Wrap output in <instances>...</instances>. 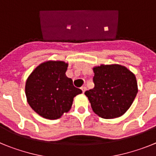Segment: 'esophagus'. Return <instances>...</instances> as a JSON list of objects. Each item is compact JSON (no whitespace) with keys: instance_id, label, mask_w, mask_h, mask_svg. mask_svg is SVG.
Segmentation results:
<instances>
[{"instance_id":"1","label":"esophagus","mask_w":156,"mask_h":156,"mask_svg":"<svg viewBox=\"0 0 156 156\" xmlns=\"http://www.w3.org/2000/svg\"><path fill=\"white\" fill-rule=\"evenodd\" d=\"M81 90H82L83 93H84V92L86 91V90H87V87H81Z\"/></svg>"}]
</instances>
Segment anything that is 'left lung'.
I'll return each mask as SVG.
<instances>
[{
  "label": "left lung",
  "mask_w": 156,
  "mask_h": 156,
  "mask_svg": "<svg viewBox=\"0 0 156 156\" xmlns=\"http://www.w3.org/2000/svg\"><path fill=\"white\" fill-rule=\"evenodd\" d=\"M94 87L87 90L94 112L104 119L117 118L129 109L137 91L134 74L120 65H101L93 69Z\"/></svg>",
  "instance_id": "left-lung-1"
}]
</instances>
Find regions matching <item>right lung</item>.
Here are the masks:
<instances>
[{
  "mask_svg": "<svg viewBox=\"0 0 156 156\" xmlns=\"http://www.w3.org/2000/svg\"><path fill=\"white\" fill-rule=\"evenodd\" d=\"M68 63L48 61L32 72L26 83L27 101L45 119H57L71 108L73 98L82 90L66 75Z\"/></svg>",
  "mask_w": 156,
  "mask_h": 156,
  "instance_id": "obj_1",
  "label": "right lung"
}]
</instances>
